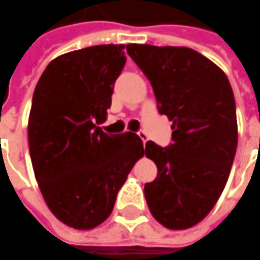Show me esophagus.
<instances>
[{
    "instance_id": "obj_1",
    "label": "esophagus",
    "mask_w": 260,
    "mask_h": 260,
    "mask_svg": "<svg viewBox=\"0 0 260 260\" xmlns=\"http://www.w3.org/2000/svg\"><path fill=\"white\" fill-rule=\"evenodd\" d=\"M138 135H139V138L142 139V142H144V144H145V142H147V141H148V138H147V134H145V132H144V131H139V132H138Z\"/></svg>"
}]
</instances>
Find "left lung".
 I'll return each instance as SVG.
<instances>
[{"label": "left lung", "instance_id": "8db88e82", "mask_svg": "<svg viewBox=\"0 0 260 260\" xmlns=\"http://www.w3.org/2000/svg\"><path fill=\"white\" fill-rule=\"evenodd\" d=\"M126 51L151 82L159 113L173 121L171 145L145 144L158 168L144 188L148 207L167 229L192 228L217 203L235 159L232 86L219 66L188 47L126 44Z\"/></svg>", "mask_w": 260, "mask_h": 260}]
</instances>
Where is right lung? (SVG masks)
<instances>
[{"mask_svg":"<svg viewBox=\"0 0 260 260\" xmlns=\"http://www.w3.org/2000/svg\"><path fill=\"white\" fill-rule=\"evenodd\" d=\"M123 44L75 50L51 60L32 94L28 147L50 211L69 228L89 230L112 213L118 191L144 155L142 139L108 135L101 125L125 66Z\"/></svg>","mask_w":260,"mask_h":260,"instance_id":"add662e5","label":"right lung"}]
</instances>
